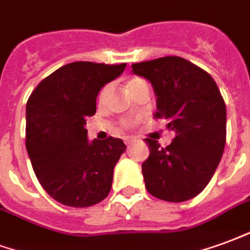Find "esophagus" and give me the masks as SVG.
I'll return each mask as SVG.
<instances>
[{
  "mask_svg": "<svg viewBox=\"0 0 250 250\" xmlns=\"http://www.w3.org/2000/svg\"><path fill=\"white\" fill-rule=\"evenodd\" d=\"M125 142L127 146H131V144L136 143V142H138V139H136V138H131V136H128V138H125Z\"/></svg>",
  "mask_w": 250,
  "mask_h": 250,
  "instance_id": "34e87169",
  "label": "esophagus"
}]
</instances>
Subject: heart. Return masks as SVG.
Listing matches in <instances>:
<instances>
[{"mask_svg": "<svg viewBox=\"0 0 250 250\" xmlns=\"http://www.w3.org/2000/svg\"><path fill=\"white\" fill-rule=\"evenodd\" d=\"M143 86H147V83L144 82L143 79H140V78H131L128 82H127V84H125V87H127V90L131 92V94H134L138 88L140 87H143ZM107 92H108V88H103L101 92V99H103V98L106 97L107 95ZM130 125V122H125V125Z\"/></svg>", "mask_w": 250, "mask_h": 250, "instance_id": "b5f03b06", "label": "heart"}]
</instances>
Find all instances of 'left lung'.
<instances>
[{
    "label": "left lung",
    "mask_w": 250,
    "mask_h": 250,
    "mask_svg": "<svg viewBox=\"0 0 250 250\" xmlns=\"http://www.w3.org/2000/svg\"><path fill=\"white\" fill-rule=\"evenodd\" d=\"M132 73L151 82L156 119L175 132L162 148L146 138L149 156L142 164L147 191L160 200L182 203L195 197L213 176L227 139V108L209 74L180 57L132 64Z\"/></svg>",
    "instance_id": "1"
}]
</instances>
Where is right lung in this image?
Masks as SVG:
<instances>
[{
    "mask_svg": "<svg viewBox=\"0 0 250 250\" xmlns=\"http://www.w3.org/2000/svg\"><path fill=\"white\" fill-rule=\"evenodd\" d=\"M125 63L73 62L46 77L26 104V149L38 182L54 200L84 208L110 193L122 139L88 142L86 119L97 111L101 88Z\"/></svg>",
    "mask_w": 250,
    "mask_h": 250,
    "instance_id": "right-lung-1",
    "label": "right lung"
}]
</instances>
